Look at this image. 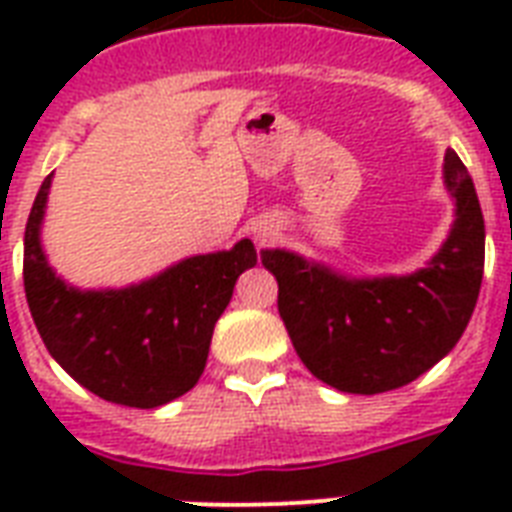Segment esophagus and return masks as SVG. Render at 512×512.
<instances>
[{"mask_svg":"<svg viewBox=\"0 0 512 512\" xmlns=\"http://www.w3.org/2000/svg\"><path fill=\"white\" fill-rule=\"evenodd\" d=\"M276 233V225L273 223H257L255 225V239L263 244V241H268Z\"/></svg>","mask_w":512,"mask_h":512,"instance_id":"obj_1","label":"esophagus"}]
</instances>
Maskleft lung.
<instances>
[{
  "mask_svg": "<svg viewBox=\"0 0 512 512\" xmlns=\"http://www.w3.org/2000/svg\"><path fill=\"white\" fill-rule=\"evenodd\" d=\"M444 183L454 225L425 268L406 276L348 279L287 249L260 260L279 281V316L313 377L342 393L374 396L409 385L457 345L484 279V215L454 151Z\"/></svg>",
  "mask_w": 512,
  "mask_h": 512,
  "instance_id": "1",
  "label": "left lung"
}]
</instances>
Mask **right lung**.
<instances>
[{
    "label": "right lung",
    "mask_w": 512,
    "mask_h": 512,
    "mask_svg": "<svg viewBox=\"0 0 512 512\" xmlns=\"http://www.w3.org/2000/svg\"><path fill=\"white\" fill-rule=\"evenodd\" d=\"M44 177L23 236V287L50 356L79 385L111 404L154 409L199 382L217 319L241 273L257 263L255 244L180 260L124 289L68 287L44 257Z\"/></svg>",
    "instance_id": "right-lung-1"
}]
</instances>
